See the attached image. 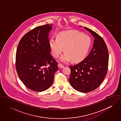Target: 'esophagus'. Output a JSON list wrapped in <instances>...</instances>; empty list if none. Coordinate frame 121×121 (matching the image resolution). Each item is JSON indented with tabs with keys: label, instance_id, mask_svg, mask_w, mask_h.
<instances>
[{
	"label": "esophagus",
	"instance_id": "esophagus-1",
	"mask_svg": "<svg viewBox=\"0 0 121 121\" xmlns=\"http://www.w3.org/2000/svg\"><path fill=\"white\" fill-rule=\"evenodd\" d=\"M58 67H59V68H60V69H63L64 68V66L61 63H59L58 64Z\"/></svg>",
	"mask_w": 121,
	"mask_h": 121
}]
</instances>
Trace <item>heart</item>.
Wrapping results in <instances>:
<instances>
[{
	"instance_id": "b5f03b06",
	"label": "heart",
	"mask_w": 121,
	"mask_h": 121,
	"mask_svg": "<svg viewBox=\"0 0 121 121\" xmlns=\"http://www.w3.org/2000/svg\"><path fill=\"white\" fill-rule=\"evenodd\" d=\"M91 42L88 35L76 30L62 32L58 35L57 39L52 37L49 39V46L53 57L58 58L64 48L65 53L60 60L64 62L71 60L73 63L80 62L85 59Z\"/></svg>"
}]
</instances>
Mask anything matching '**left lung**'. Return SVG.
Instances as JSON below:
<instances>
[{"mask_svg": "<svg viewBox=\"0 0 121 121\" xmlns=\"http://www.w3.org/2000/svg\"><path fill=\"white\" fill-rule=\"evenodd\" d=\"M95 38L93 48L88 56L81 62L70 66L69 81L76 90L87 93L99 86L106 75L108 65V52L101 36L84 27Z\"/></svg>", "mask_w": 121, "mask_h": 121, "instance_id": "obj_1", "label": "left lung"}]
</instances>
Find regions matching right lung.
Listing matches in <instances>:
<instances>
[{"label": "right lung", "instance_id": "1", "mask_svg": "<svg viewBox=\"0 0 121 121\" xmlns=\"http://www.w3.org/2000/svg\"><path fill=\"white\" fill-rule=\"evenodd\" d=\"M52 25L36 27L24 35L17 46L15 66L24 84L34 91L42 92L52 85L58 63L50 53L48 39Z\"/></svg>", "mask_w": 121, "mask_h": 121}]
</instances>
